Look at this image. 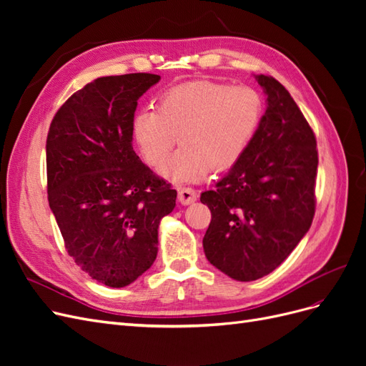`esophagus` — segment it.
Here are the masks:
<instances>
[{
  "label": "esophagus",
  "instance_id": "esophagus-1",
  "mask_svg": "<svg viewBox=\"0 0 366 366\" xmlns=\"http://www.w3.org/2000/svg\"><path fill=\"white\" fill-rule=\"evenodd\" d=\"M179 202L184 206L195 203L197 202V192L192 189V187H183V189L179 191Z\"/></svg>",
  "mask_w": 366,
  "mask_h": 366
}]
</instances>
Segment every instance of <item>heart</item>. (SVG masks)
I'll return each mask as SVG.
<instances>
[{"mask_svg":"<svg viewBox=\"0 0 366 366\" xmlns=\"http://www.w3.org/2000/svg\"><path fill=\"white\" fill-rule=\"evenodd\" d=\"M261 94L249 85L194 81L166 92L157 112L142 109L132 119V139L152 168L179 152L160 174L172 183H197L214 171L232 168L246 152L262 119Z\"/></svg>","mask_w":366,"mask_h":366,"instance_id":"b5f03b06","label":"heart"}]
</instances>
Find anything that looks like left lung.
<instances>
[{
    "label": "left lung",
    "mask_w": 366,
    "mask_h": 366,
    "mask_svg": "<svg viewBox=\"0 0 366 366\" xmlns=\"http://www.w3.org/2000/svg\"><path fill=\"white\" fill-rule=\"evenodd\" d=\"M254 79L267 104L257 134L215 189L200 197L212 214L206 258L242 282L273 272L305 237L317 169L315 134L290 93L273 77Z\"/></svg>",
    "instance_id": "left-lung-1"
}]
</instances>
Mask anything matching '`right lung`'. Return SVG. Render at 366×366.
<instances>
[{
    "label": "right lung",
    "mask_w": 366,
    "mask_h": 366,
    "mask_svg": "<svg viewBox=\"0 0 366 366\" xmlns=\"http://www.w3.org/2000/svg\"><path fill=\"white\" fill-rule=\"evenodd\" d=\"M159 74L97 77L59 109L47 136L49 204L70 257L97 282L127 287L156 261L177 191L132 149L137 101Z\"/></svg>",
    "instance_id": "obj_1"
}]
</instances>
